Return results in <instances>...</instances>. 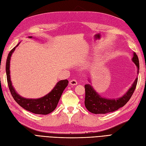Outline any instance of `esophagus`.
Instances as JSON below:
<instances>
[{"label": "esophagus", "instance_id": "obj_1", "mask_svg": "<svg viewBox=\"0 0 146 146\" xmlns=\"http://www.w3.org/2000/svg\"><path fill=\"white\" fill-rule=\"evenodd\" d=\"M69 84L70 85H76L77 84V82L76 80H75V79L70 80L69 81Z\"/></svg>", "mask_w": 146, "mask_h": 146}]
</instances>
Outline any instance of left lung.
<instances>
[{"label": "left lung", "instance_id": "obj_1", "mask_svg": "<svg viewBox=\"0 0 146 146\" xmlns=\"http://www.w3.org/2000/svg\"><path fill=\"white\" fill-rule=\"evenodd\" d=\"M132 61L135 62L137 68V74L139 73V63L138 57L134 53ZM137 82V77L135 79L131 88L123 96L117 99H107L101 97L90 84L85 85V106L88 111L95 114H104L115 111L123 107L130 99L135 92Z\"/></svg>", "mask_w": 146, "mask_h": 146}]
</instances>
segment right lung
I'll use <instances>...</instances> for the list:
<instances>
[{
  "label": "right lung",
  "instance_id": "right-lung-1",
  "mask_svg": "<svg viewBox=\"0 0 146 146\" xmlns=\"http://www.w3.org/2000/svg\"><path fill=\"white\" fill-rule=\"evenodd\" d=\"M29 37L32 38L31 36ZM19 44L10 51L8 54L6 62L7 79L10 93L15 101L23 108L35 114L46 115V114L53 112L56 109L62 93L66 86H68L69 82L66 79L59 81L51 92L47 94L45 96L38 98V99H26V98L19 96L13 87L10 76V62L11 56L15 51L16 47L19 45Z\"/></svg>",
  "mask_w": 146,
  "mask_h": 146
}]
</instances>
